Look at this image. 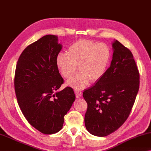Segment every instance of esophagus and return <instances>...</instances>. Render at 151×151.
Wrapping results in <instances>:
<instances>
[{
    "label": "esophagus",
    "mask_w": 151,
    "mask_h": 151,
    "mask_svg": "<svg viewBox=\"0 0 151 151\" xmlns=\"http://www.w3.org/2000/svg\"><path fill=\"white\" fill-rule=\"evenodd\" d=\"M75 94L76 98H80L82 96V92L78 90H75Z\"/></svg>",
    "instance_id": "34e87169"
}]
</instances>
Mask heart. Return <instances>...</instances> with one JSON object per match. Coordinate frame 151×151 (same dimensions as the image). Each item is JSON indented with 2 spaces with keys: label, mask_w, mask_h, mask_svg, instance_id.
Masks as SVG:
<instances>
[{
  "label": "heart",
  "mask_w": 151,
  "mask_h": 151,
  "mask_svg": "<svg viewBox=\"0 0 151 151\" xmlns=\"http://www.w3.org/2000/svg\"><path fill=\"white\" fill-rule=\"evenodd\" d=\"M111 57V49L106 44L80 40L69 46L67 55H58L56 64L63 77L67 79L72 78L78 68L80 73L68 83L74 89L82 90L90 81L95 82L105 75Z\"/></svg>",
  "instance_id": "obj_1"
}]
</instances>
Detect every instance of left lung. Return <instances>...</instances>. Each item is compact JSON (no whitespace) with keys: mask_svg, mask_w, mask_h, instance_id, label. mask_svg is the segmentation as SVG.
<instances>
[{"mask_svg":"<svg viewBox=\"0 0 151 151\" xmlns=\"http://www.w3.org/2000/svg\"><path fill=\"white\" fill-rule=\"evenodd\" d=\"M113 48V59L105 75L83 92L88 105L86 127L101 137L114 132L126 121L140 86V73L132 52L117 40Z\"/></svg>","mask_w":151,"mask_h":151,"instance_id":"8db88e82","label":"left lung"}]
</instances>
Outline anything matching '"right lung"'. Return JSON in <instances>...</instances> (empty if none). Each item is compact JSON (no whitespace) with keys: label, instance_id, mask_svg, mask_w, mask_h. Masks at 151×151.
Instances as JSON below:
<instances>
[{"label":"right lung","instance_id":"add662e5","mask_svg":"<svg viewBox=\"0 0 151 151\" xmlns=\"http://www.w3.org/2000/svg\"><path fill=\"white\" fill-rule=\"evenodd\" d=\"M61 48L56 36L46 35L25 48L16 65L17 103L29 124L45 134L61 130L76 99L71 87L56 92L64 83L56 64Z\"/></svg>","mask_w":151,"mask_h":151}]
</instances>
